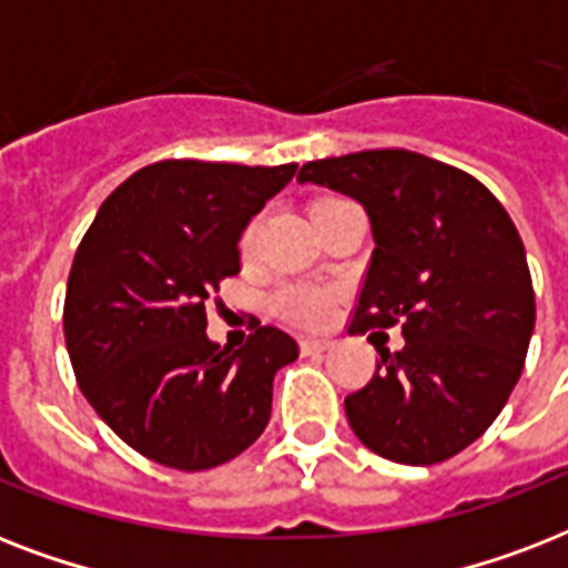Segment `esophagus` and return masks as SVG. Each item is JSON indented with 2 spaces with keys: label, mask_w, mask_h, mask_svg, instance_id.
Segmentation results:
<instances>
[{
  "label": "esophagus",
  "mask_w": 568,
  "mask_h": 568,
  "mask_svg": "<svg viewBox=\"0 0 568 568\" xmlns=\"http://www.w3.org/2000/svg\"><path fill=\"white\" fill-rule=\"evenodd\" d=\"M324 351H329V342H324V338H301V354L303 356L324 354Z\"/></svg>",
  "instance_id": "34e87169"
}]
</instances>
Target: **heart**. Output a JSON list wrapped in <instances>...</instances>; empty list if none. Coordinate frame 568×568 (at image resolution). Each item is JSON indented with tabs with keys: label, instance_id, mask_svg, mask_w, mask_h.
<instances>
[{
	"label": "heart",
	"instance_id": "obj_1",
	"mask_svg": "<svg viewBox=\"0 0 568 568\" xmlns=\"http://www.w3.org/2000/svg\"><path fill=\"white\" fill-rule=\"evenodd\" d=\"M253 244H256V223H250L247 230H244V235H241V253L250 256V253H253ZM333 306H336L333 292L318 288V285L285 283L271 294V310H274L280 318L303 324V327H321V324H327L329 315H333Z\"/></svg>",
	"mask_w": 568,
	"mask_h": 568
}]
</instances>
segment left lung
<instances>
[{
	"instance_id": "8db88e82",
	"label": "left lung",
	"mask_w": 568,
	"mask_h": 568,
	"mask_svg": "<svg viewBox=\"0 0 568 568\" xmlns=\"http://www.w3.org/2000/svg\"><path fill=\"white\" fill-rule=\"evenodd\" d=\"M297 180L354 196L372 221L351 336L400 324L406 338L377 347L347 422L379 457L445 463L484 436L525 368L537 303L519 230L475 176L409 150L321 159Z\"/></svg>"
}]
</instances>
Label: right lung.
Returning <instances> with one entry per match:
<instances>
[{"label":"right lung","mask_w":568,"mask_h":568,"mask_svg":"<svg viewBox=\"0 0 568 568\" xmlns=\"http://www.w3.org/2000/svg\"><path fill=\"white\" fill-rule=\"evenodd\" d=\"M297 164L168 159L132 173L75 250L64 338L102 422L159 466L205 471L262 436L274 374L301 347L256 324L232 351L205 336V306L241 271V232Z\"/></svg>","instance_id":"1"}]
</instances>
